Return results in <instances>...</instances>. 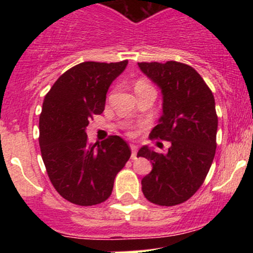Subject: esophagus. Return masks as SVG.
<instances>
[{"mask_svg":"<svg viewBox=\"0 0 253 253\" xmlns=\"http://www.w3.org/2000/svg\"><path fill=\"white\" fill-rule=\"evenodd\" d=\"M131 150H132L131 159L132 160L137 159V145L136 144H131Z\"/></svg>","mask_w":253,"mask_h":253,"instance_id":"1","label":"esophagus"}]
</instances>
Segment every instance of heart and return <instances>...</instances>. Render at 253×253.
Segmentation results:
<instances>
[{
    "label": "heart",
    "instance_id": "b5f03b06",
    "mask_svg": "<svg viewBox=\"0 0 253 253\" xmlns=\"http://www.w3.org/2000/svg\"><path fill=\"white\" fill-rule=\"evenodd\" d=\"M147 86H150V84L148 83V82H145L144 79H139V81H137V83L134 84V89H136V90L142 88H147ZM131 134H133V132H131Z\"/></svg>",
    "mask_w": 253,
    "mask_h": 253
}]
</instances>
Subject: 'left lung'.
<instances>
[{"label": "left lung", "mask_w": 253, "mask_h": 253, "mask_svg": "<svg viewBox=\"0 0 253 253\" xmlns=\"http://www.w3.org/2000/svg\"><path fill=\"white\" fill-rule=\"evenodd\" d=\"M138 67L163 94V115L150 138L171 143L167 154L148 145L137 153L153 165L142 178L143 195L158 206L180 205L197 192L213 163L218 129L213 93L185 63L139 62Z\"/></svg>", "instance_id": "8db88e82"}]
</instances>
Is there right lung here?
I'll list each match as a JSON object with an SVG mask.
<instances>
[{"label": "right lung", "instance_id": "add662e5", "mask_svg": "<svg viewBox=\"0 0 253 253\" xmlns=\"http://www.w3.org/2000/svg\"><path fill=\"white\" fill-rule=\"evenodd\" d=\"M121 62H82L66 71L45 95L39 144L51 183L68 202L95 206L110 197L117 172L131 157L128 144L110 136L90 144L86 126L105 108L110 84L126 68Z\"/></svg>", "mask_w": 253, "mask_h": 253}]
</instances>
